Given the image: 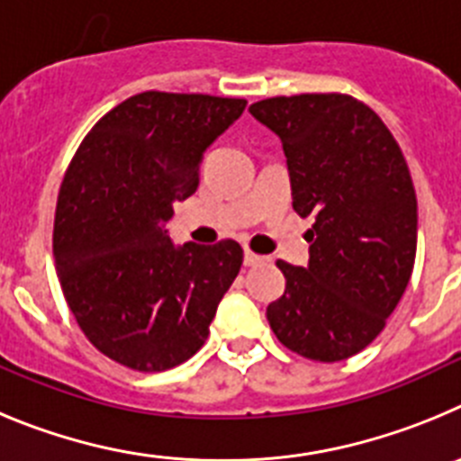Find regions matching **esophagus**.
Instances as JSON below:
<instances>
[{
    "label": "esophagus",
    "mask_w": 461,
    "mask_h": 461,
    "mask_svg": "<svg viewBox=\"0 0 461 461\" xmlns=\"http://www.w3.org/2000/svg\"><path fill=\"white\" fill-rule=\"evenodd\" d=\"M243 261H246V267H259V264H264V261H267V257L255 255V252L246 250V257H243Z\"/></svg>",
    "instance_id": "1"
}]
</instances>
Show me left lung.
<instances>
[{
	"instance_id": "8db88e82",
	"label": "left lung",
	"mask_w": 461,
	"mask_h": 461,
	"mask_svg": "<svg viewBox=\"0 0 461 461\" xmlns=\"http://www.w3.org/2000/svg\"><path fill=\"white\" fill-rule=\"evenodd\" d=\"M250 114L280 138L294 211L314 218L308 267L277 261L287 287L268 323L298 356L349 358L384 330L413 271L418 202L400 144L344 94L267 98Z\"/></svg>"
}]
</instances>
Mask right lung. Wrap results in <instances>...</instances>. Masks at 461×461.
I'll return each instance as SVG.
<instances>
[{"label": "right lung", "mask_w": 461, "mask_h": 461, "mask_svg": "<svg viewBox=\"0 0 461 461\" xmlns=\"http://www.w3.org/2000/svg\"><path fill=\"white\" fill-rule=\"evenodd\" d=\"M243 110V98L144 91L107 112L66 169L52 234L61 289L89 342L131 370L197 354L239 276L236 240L174 246L165 225Z\"/></svg>", "instance_id": "add662e5"}]
</instances>
